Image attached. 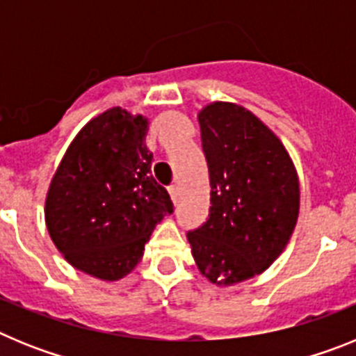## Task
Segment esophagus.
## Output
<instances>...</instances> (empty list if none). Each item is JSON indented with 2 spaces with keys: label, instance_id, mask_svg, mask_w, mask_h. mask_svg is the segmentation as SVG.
I'll list each match as a JSON object with an SVG mask.
<instances>
[{
  "label": "esophagus",
  "instance_id": "esophagus-1",
  "mask_svg": "<svg viewBox=\"0 0 356 356\" xmlns=\"http://www.w3.org/2000/svg\"><path fill=\"white\" fill-rule=\"evenodd\" d=\"M169 196H171L172 205H178V201H180V191H178V187H176V185L169 187Z\"/></svg>",
  "mask_w": 356,
  "mask_h": 356
}]
</instances>
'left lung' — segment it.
Instances as JSON below:
<instances>
[{
  "label": "left lung",
  "mask_w": 356,
  "mask_h": 356,
  "mask_svg": "<svg viewBox=\"0 0 356 356\" xmlns=\"http://www.w3.org/2000/svg\"><path fill=\"white\" fill-rule=\"evenodd\" d=\"M197 122L212 207L187 241L201 275L232 287L284 253L300 216V180L284 143L242 105L212 102Z\"/></svg>",
  "instance_id": "1"
}]
</instances>
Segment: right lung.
Segmentation results:
<instances>
[{
    "label": "right lung",
    "instance_id": "1",
    "mask_svg": "<svg viewBox=\"0 0 356 356\" xmlns=\"http://www.w3.org/2000/svg\"><path fill=\"white\" fill-rule=\"evenodd\" d=\"M149 119L112 106L90 119L65 149L49 184L44 219L74 269L118 282L135 269L155 226L172 212L151 175Z\"/></svg>",
    "mask_w": 356,
    "mask_h": 356
}]
</instances>
